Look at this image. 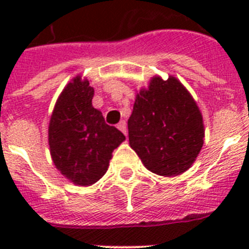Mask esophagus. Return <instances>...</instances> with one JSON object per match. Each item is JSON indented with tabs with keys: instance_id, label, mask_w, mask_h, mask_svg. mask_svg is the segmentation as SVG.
<instances>
[{
	"instance_id": "esophagus-1",
	"label": "esophagus",
	"mask_w": 249,
	"mask_h": 249,
	"mask_svg": "<svg viewBox=\"0 0 249 249\" xmlns=\"http://www.w3.org/2000/svg\"><path fill=\"white\" fill-rule=\"evenodd\" d=\"M117 128L122 132L123 135H127V126H126V122H124V121H121V122L118 123Z\"/></svg>"
}]
</instances>
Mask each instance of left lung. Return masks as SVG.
Returning a JSON list of instances; mask_svg holds the SVG:
<instances>
[{"instance_id": "left-lung-1", "label": "left lung", "mask_w": 249, "mask_h": 249, "mask_svg": "<svg viewBox=\"0 0 249 249\" xmlns=\"http://www.w3.org/2000/svg\"><path fill=\"white\" fill-rule=\"evenodd\" d=\"M129 146L147 169L172 177L186 172L203 146L202 113L177 78L153 77L136 96L128 120Z\"/></svg>"}]
</instances>
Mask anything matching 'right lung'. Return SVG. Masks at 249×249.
I'll use <instances>...</instances> for the list:
<instances>
[{
  "label": "right lung",
  "mask_w": 249,
  "mask_h": 249,
  "mask_svg": "<svg viewBox=\"0 0 249 249\" xmlns=\"http://www.w3.org/2000/svg\"><path fill=\"white\" fill-rule=\"evenodd\" d=\"M93 89L74 77L59 94L48 126L54 166L77 186H91L107 172L112 152L126 140L93 108Z\"/></svg>",
  "instance_id": "1"
}]
</instances>
